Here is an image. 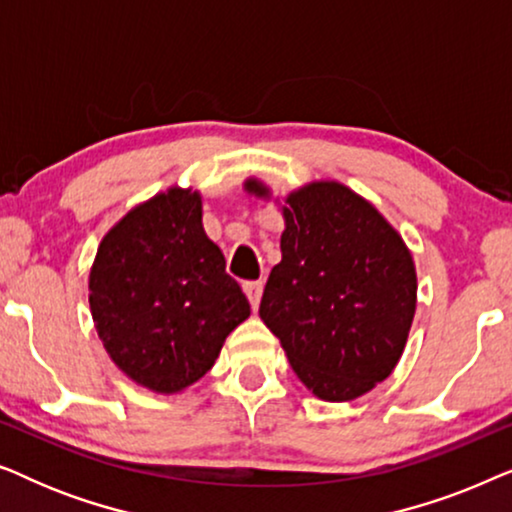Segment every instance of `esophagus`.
<instances>
[{"label": "esophagus", "mask_w": 512, "mask_h": 512, "mask_svg": "<svg viewBox=\"0 0 512 512\" xmlns=\"http://www.w3.org/2000/svg\"><path fill=\"white\" fill-rule=\"evenodd\" d=\"M244 293H247L251 307L256 310L263 296V279H258V282H244Z\"/></svg>", "instance_id": "34e87169"}]
</instances>
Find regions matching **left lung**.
Instances as JSON below:
<instances>
[{
	"label": "left lung",
	"instance_id": "1",
	"mask_svg": "<svg viewBox=\"0 0 512 512\" xmlns=\"http://www.w3.org/2000/svg\"><path fill=\"white\" fill-rule=\"evenodd\" d=\"M244 188L270 195L256 179ZM282 214V261L258 314L314 396L352 401L401 359L417 305L415 263L387 219L338 181L291 193Z\"/></svg>",
	"mask_w": 512,
	"mask_h": 512
}]
</instances>
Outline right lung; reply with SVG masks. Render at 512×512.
Returning <instances> with one entry per match:
<instances>
[{"label": "right lung", "instance_id": "right-lung-1", "mask_svg": "<svg viewBox=\"0 0 512 512\" xmlns=\"http://www.w3.org/2000/svg\"><path fill=\"white\" fill-rule=\"evenodd\" d=\"M88 286L111 361L158 394L198 382L251 312L205 235L191 188H170L125 214L100 242Z\"/></svg>", "mask_w": 512, "mask_h": 512}]
</instances>
